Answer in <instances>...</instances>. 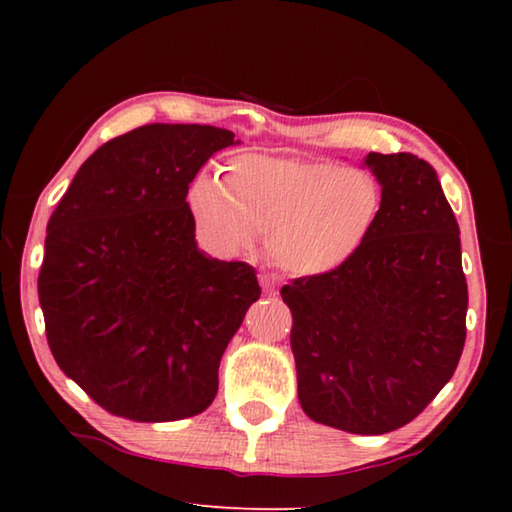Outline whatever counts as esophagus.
<instances>
[{
	"instance_id": "obj_1",
	"label": "esophagus",
	"mask_w": 512,
	"mask_h": 512,
	"mask_svg": "<svg viewBox=\"0 0 512 512\" xmlns=\"http://www.w3.org/2000/svg\"><path fill=\"white\" fill-rule=\"evenodd\" d=\"M259 284H262L264 293H268V296H273V293L277 291V275L262 273V275H259Z\"/></svg>"
}]
</instances>
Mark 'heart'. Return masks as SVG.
Returning <instances> with one entry per match:
<instances>
[{"instance_id":"1","label":"heart","mask_w":512,"mask_h":512,"mask_svg":"<svg viewBox=\"0 0 512 512\" xmlns=\"http://www.w3.org/2000/svg\"><path fill=\"white\" fill-rule=\"evenodd\" d=\"M381 185L366 169L323 160L241 155L223 178L189 189L196 228L223 255L248 253L268 232L284 271L325 275L366 246L381 214Z\"/></svg>"}]
</instances>
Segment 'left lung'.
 Wrapping results in <instances>:
<instances>
[{"instance_id": "1", "label": "left lung", "mask_w": 512, "mask_h": 512, "mask_svg": "<svg viewBox=\"0 0 512 512\" xmlns=\"http://www.w3.org/2000/svg\"><path fill=\"white\" fill-rule=\"evenodd\" d=\"M379 221L348 264L282 287L298 400L311 420L379 436L452 379L465 345L461 232L438 173L413 153H368Z\"/></svg>"}]
</instances>
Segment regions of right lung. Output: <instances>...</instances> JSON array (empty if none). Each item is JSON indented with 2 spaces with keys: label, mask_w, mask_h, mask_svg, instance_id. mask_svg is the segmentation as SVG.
<instances>
[{
  "label": "right lung",
  "mask_w": 512,
  "mask_h": 512,
  "mask_svg": "<svg viewBox=\"0 0 512 512\" xmlns=\"http://www.w3.org/2000/svg\"><path fill=\"white\" fill-rule=\"evenodd\" d=\"M225 128L149 124L81 164L47 223L38 298L60 370L101 409L135 422L192 418L262 296L246 262L196 246L189 183Z\"/></svg>",
  "instance_id": "add662e5"
}]
</instances>
